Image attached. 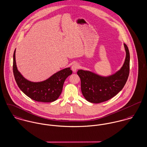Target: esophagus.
<instances>
[{
	"label": "esophagus",
	"mask_w": 147,
	"mask_h": 147,
	"mask_svg": "<svg viewBox=\"0 0 147 147\" xmlns=\"http://www.w3.org/2000/svg\"><path fill=\"white\" fill-rule=\"evenodd\" d=\"M79 65L77 63H74L72 66H71V70H73V72H76L77 70L79 68Z\"/></svg>",
	"instance_id": "1"
}]
</instances>
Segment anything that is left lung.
<instances>
[{
    "label": "left lung",
    "mask_w": 147,
    "mask_h": 147,
    "mask_svg": "<svg viewBox=\"0 0 147 147\" xmlns=\"http://www.w3.org/2000/svg\"><path fill=\"white\" fill-rule=\"evenodd\" d=\"M124 45L126 53L124 63L122 67L113 74L103 76L90 70H78L82 93L87 101L93 103L106 101L124 87L129 74L130 54L127 46L125 44Z\"/></svg>",
    "instance_id": "8db88e82"
}]
</instances>
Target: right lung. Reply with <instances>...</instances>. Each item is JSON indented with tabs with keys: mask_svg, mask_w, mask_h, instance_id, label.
<instances>
[{
	"mask_svg": "<svg viewBox=\"0 0 147 147\" xmlns=\"http://www.w3.org/2000/svg\"><path fill=\"white\" fill-rule=\"evenodd\" d=\"M13 74L16 83L23 92L34 101L42 102L55 101L61 93L64 83L72 74L70 68H65L41 82H32L25 78L17 69L16 49L13 54Z\"/></svg>",
	"mask_w": 147,
	"mask_h": 147,
	"instance_id": "obj_1",
	"label": "right lung"
}]
</instances>
